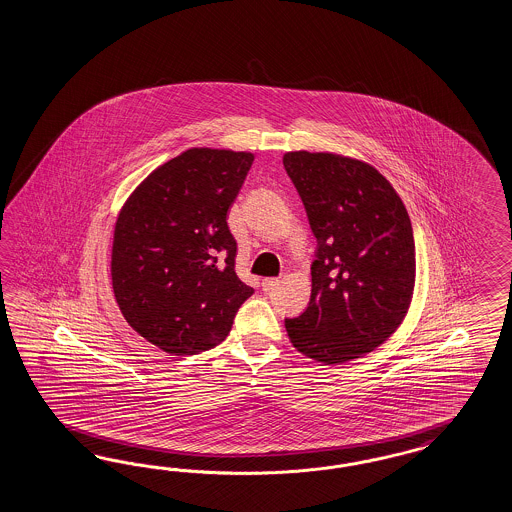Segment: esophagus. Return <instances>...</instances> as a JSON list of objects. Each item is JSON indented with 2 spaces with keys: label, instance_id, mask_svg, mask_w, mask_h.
I'll return each mask as SVG.
<instances>
[{
  "label": "esophagus",
  "instance_id": "obj_1",
  "mask_svg": "<svg viewBox=\"0 0 512 512\" xmlns=\"http://www.w3.org/2000/svg\"><path fill=\"white\" fill-rule=\"evenodd\" d=\"M279 285V279L278 278H266L263 279V291H266V293H270V291H274L276 287Z\"/></svg>",
  "mask_w": 512,
  "mask_h": 512
}]
</instances>
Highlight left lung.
Returning <instances> with one entry per match:
<instances>
[{
    "label": "left lung",
    "mask_w": 512,
    "mask_h": 512,
    "mask_svg": "<svg viewBox=\"0 0 512 512\" xmlns=\"http://www.w3.org/2000/svg\"><path fill=\"white\" fill-rule=\"evenodd\" d=\"M283 167L317 238L308 308L285 319L296 349L321 364L372 353L402 325L415 289V240L400 195L372 165L287 152Z\"/></svg>",
    "instance_id": "8db88e82"
}]
</instances>
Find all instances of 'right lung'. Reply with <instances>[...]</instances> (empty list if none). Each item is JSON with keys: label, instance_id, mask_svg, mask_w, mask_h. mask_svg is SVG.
Segmentation results:
<instances>
[{"label": "right lung", "instance_id": "1", "mask_svg": "<svg viewBox=\"0 0 512 512\" xmlns=\"http://www.w3.org/2000/svg\"><path fill=\"white\" fill-rule=\"evenodd\" d=\"M255 155L189 148L157 167L125 201L110 276L125 321L171 355H197L227 338L253 295L234 272L227 212Z\"/></svg>", "mask_w": 512, "mask_h": 512}]
</instances>
